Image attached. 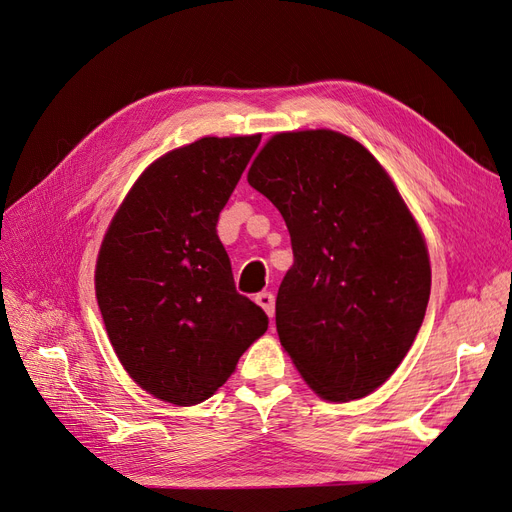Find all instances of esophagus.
Listing matches in <instances>:
<instances>
[{
	"mask_svg": "<svg viewBox=\"0 0 512 512\" xmlns=\"http://www.w3.org/2000/svg\"><path fill=\"white\" fill-rule=\"evenodd\" d=\"M256 305H260L262 309H265V314L269 316V318H273V314H275V301H273V294L271 292H260V294H256Z\"/></svg>",
	"mask_w": 512,
	"mask_h": 512,
	"instance_id": "1",
	"label": "esophagus"
}]
</instances>
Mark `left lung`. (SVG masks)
Masks as SVG:
<instances>
[{
  "label": "left lung",
  "instance_id": "obj_1",
  "mask_svg": "<svg viewBox=\"0 0 512 512\" xmlns=\"http://www.w3.org/2000/svg\"><path fill=\"white\" fill-rule=\"evenodd\" d=\"M247 181L290 232L275 301L284 352L324 401L374 393L412 348L431 292L427 243L395 181L327 128L273 134Z\"/></svg>",
  "mask_w": 512,
  "mask_h": 512
}]
</instances>
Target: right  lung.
<instances>
[{
	"mask_svg": "<svg viewBox=\"0 0 512 512\" xmlns=\"http://www.w3.org/2000/svg\"><path fill=\"white\" fill-rule=\"evenodd\" d=\"M260 134L203 136L153 160L108 224L96 299L119 363L143 391L196 406L230 378L269 318L235 290L215 232Z\"/></svg>",
	"mask_w": 512,
	"mask_h": 512,
	"instance_id": "obj_1",
	"label": "right lung"
}]
</instances>
